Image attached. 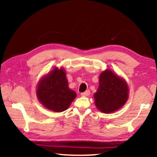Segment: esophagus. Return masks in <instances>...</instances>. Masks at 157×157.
Segmentation results:
<instances>
[{
    "instance_id": "obj_1",
    "label": "esophagus",
    "mask_w": 157,
    "mask_h": 157,
    "mask_svg": "<svg viewBox=\"0 0 157 157\" xmlns=\"http://www.w3.org/2000/svg\"><path fill=\"white\" fill-rule=\"evenodd\" d=\"M90 95V91H86L83 93L81 94V96H89Z\"/></svg>"
}]
</instances>
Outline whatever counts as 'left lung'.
Returning a JSON list of instances; mask_svg holds the SVG:
<instances>
[{"mask_svg":"<svg viewBox=\"0 0 157 157\" xmlns=\"http://www.w3.org/2000/svg\"><path fill=\"white\" fill-rule=\"evenodd\" d=\"M94 97L98 110L105 113L114 112L127 101V83L111 70L106 69L100 74L99 86Z\"/></svg>","mask_w":157,"mask_h":157,"instance_id":"left-lung-1","label":"left lung"}]
</instances>
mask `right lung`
<instances>
[{"label":"right lung","mask_w":157,"mask_h":157,"mask_svg":"<svg viewBox=\"0 0 157 157\" xmlns=\"http://www.w3.org/2000/svg\"><path fill=\"white\" fill-rule=\"evenodd\" d=\"M36 96L48 110L62 112L70 106L76 94L68 88L64 68L55 67L40 78L36 88Z\"/></svg>","instance_id":"add662e5"}]
</instances>
